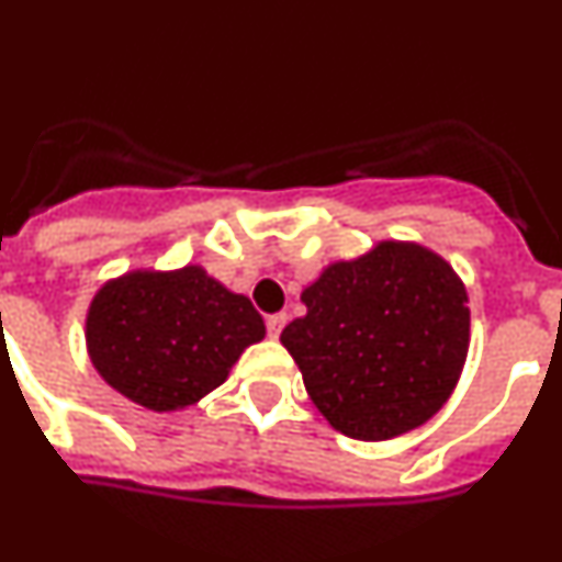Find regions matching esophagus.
Returning <instances> with one entry per match:
<instances>
[{"instance_id":"34e87169","label":"esophagus","mask_w":562,"mask_h":562,"mask_svg":"<svg viewBox=\"0 0 562 562\" xmlns=\"http://www.w3.org/2000/svg\"><path fill=\"white\" fill-rule=\"evenodd\" d=\"M285 322H288V316L285 313H274V316H269L266 318V329H269V338H280V333H282V327H285Z\"/></svg>"}]
</instances>
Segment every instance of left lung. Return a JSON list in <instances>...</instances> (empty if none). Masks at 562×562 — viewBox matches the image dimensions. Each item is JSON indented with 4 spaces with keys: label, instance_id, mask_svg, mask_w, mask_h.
Returning <instances> with one entry per match:
<instances>
[{
    "label": "left lung",
    "instance_id": "obj_1",
    "mask_svg": "<svg viewBox=\"0 0 562 562\" xmlns=\"http://www.w3.org/2000/svg\"><path fill=\"white\" fill-rule=\"evenodd\" d=\"M282 329L313 405L338 432L387 440L452 396L469 355V296L452 266L405 240L327 266Z\"/></svg>",
    "mask_w": 562,
    "mask_h": 562
}]
</instances>
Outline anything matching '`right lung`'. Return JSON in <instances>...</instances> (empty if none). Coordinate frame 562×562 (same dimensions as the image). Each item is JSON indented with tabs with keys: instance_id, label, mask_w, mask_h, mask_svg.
Segmentation results:
<instances>
[{
	"instance_id": "add662e5",
	"label": "right lung",
	"mask_w": 562,
	"mask_h": 562,
	"mask_svg": "<svg viewBox=\"0 0 562 562\" xmlns=\"http://www.w3.org/2000/svg\"><path fill=\"white\" fill-rule=\"evenodd\" d=\"M263 335L249 299L227 291L202 266L130 271L104 282L86 318L93 369L155 413L196 405Z\"/></svg>"
}]
</instances>
